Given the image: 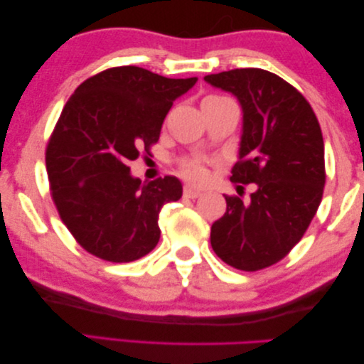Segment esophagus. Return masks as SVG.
I'll return each instance as SVG.
<instances>
[{
	"label": "esophagus",
	"mask_w": 364,
	"mask_h": 364,
	"mask_svg": "<svg viewBox=\"0 0 364 364\" xmlns=\"http://www.w3.org/2000/svg\"><path fill=\"white\" fill-rule=\"evenodd\" d=\"M183 196H187V198H198V196H201V190L186 186L183 187Z\"/></svg>",
	"instance_id": "esophagus-1"
}]
</instances>
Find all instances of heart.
I'll return each instance as SVG.
<instances>
[{
	"mask_svg": "<svg viewBox=\"0 0 364 364\" xmlns=\"http://www.w3.org/2000/svg\"><path fill=\"white\" fill-rule=\"evenodd\" d=\"M206 98H221V97H214V95H211V97H206ZM182 171H183V176L193 182H203L206 178V169L200 163H188L183 166Z\"/></svg>",
	"mask_w": 364,
	"mask_h": 364,
	"instance_id": "obj_1",
	"label": "heart"
}]
</instances>
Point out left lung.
Instances as JSON below:
<instances>
[{
    "instance_id": "1",
    "label": "left lung",
    "mask_w": 364,
    "mask_h": 364,
    "mask_svg": "<svg viewBox=\"0 0 364 364\" xmlns=\"http://www.w3.org/2000/svg\"><path fill=\"white\" fill-rule=\"evenodd\" d=\"M205 82L240 103V146L230 181L256 183L250 201L225 196L228 210L211 225V247L235 269H263L301 240L318 211L326 182L323 134L305 97L276 74L234 69Z\"/></svg>"
}]
</instances>
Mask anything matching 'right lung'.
<instances>
[{"label": "right lung", "mask_w": 364, "mask_h": 364, "mask_svg": "<svg viewBox=\"0 0 364 364\" xmlns=\"http://www.w3.org/2000/svg\"><path fill=\"white\" fill-rule=\"evenodd\" d=\"M122 65L77 87L46 148L53 201L88 253L129 263L159 242V211L182 196L178 178L141 183L129 161L150 153L174 101L196 83Z\"/></svg>", "instance_id": "right-lung-1"}]
</instances>
